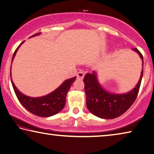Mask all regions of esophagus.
Here are the masks:
<instances>
[{
    "mask_svg": "<svg viewBox=\"0 0 154 154\" xmlns=\"http://www.w3.org/2000/svg\"><path fill=\"white\" fill-rule=\"evenodd\" d=\"M84 75H85V72H84V71H79V72L77 73V79H82L83 78H84Z\"/></svg>",
    "mask_w": 154,
    "mask_h": 154,
    "instance_id": "34e87169",
    "label": "esophagus"
}]
</instances>
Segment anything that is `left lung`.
<instances>
[{"label": "left lung", "mask_w": 154, "mask_h": 154, "mask_svg": "<svg viewBox=\"0 0 154 154\" xmlns=\"http://www.w3.org/2000/svg\"><path fill=\"white\" fill-rule=\"evenodd\" d=\"M136 51L143 60V57L137 48ZM143 75V69L137 85L126 94H114L109 93L102 88L97 81L94 72L87 73L84 78V90L86 95V106L94 115L105 119H115L125 113L135 101L140 89Z\"/></svg>", "instance_id": "left-lung-1"}]
</instances>
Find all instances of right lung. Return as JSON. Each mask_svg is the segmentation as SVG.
Masks as SVG:
<instances>
[{
  "mask_svg": "<svg viewBox=\"0 0 154 154\" xmlns=\"http://www.w3.org/2000/svg\"><path fill=\"white\" fill-rule=\"evenodd\" d=\"M39 34H40V33L34 34L31 37L38 35ZM24 42V41H23L14 51L12 61L15 57L18 48ZM75 79H76V77L66 80L58 88L54 90L53 92L45 97H37V98H33V97H27L19 91L12 81L11 84L17 98L23 107L31 113L35 114L36 116L48 117L57 114L64 108L66 103V97L68 90L70 89L72 83L75 81Z\"/></svg>",
  "mask_w": 154,
  "mask_h": 154,
  "instance_id": "right-lung-1",
  "label": "right lung"
}]
</instances>
